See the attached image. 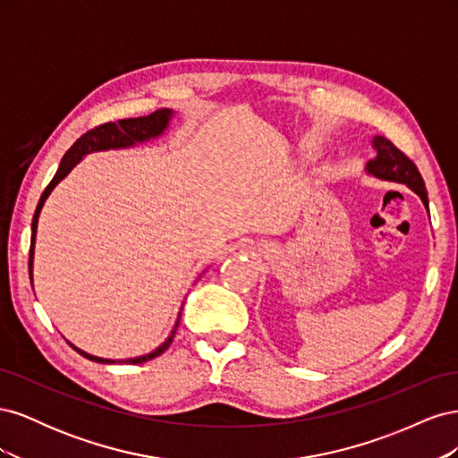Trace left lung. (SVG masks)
Instances as JSON below:
<instances>
[{
    "label": "left lung",
    "instance_id": "obj_1",
    "mask_svg": "<svg viewBox=\"0 0 458 458\" xmlns=\"http://www.w3.org/2000/svg\"><path fill=\"white\" fill-rule=\"evenodd\" d=\"M374 148H377V157L369 160L367 170L369 174L377 175L380 179H387V182H397L409 185L417 195L422 199V202L428 206V192L424 179L414 164L403 150L397 148L390 140H386L382 135H377L372 140Z\"/></svg>",
    "mask_w": 458,
    "mask_h": 458
}]
</instances>
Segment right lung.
Masks as SVG:
<instances>
[{
    "instance_id": "add662e5",
    "label": "right lung",
    "mask_w": 458,
    "mask_h": 458,
    "mask_svg": "<svg viewBox=\"0 0 458 458\" xmlns=\"http://www.w3.org/2000/svg\"><path fill=\"white\" fill-rule=\"evenodd\" d=\"M170 116H172V110H157V113H152L148 116H141V118H126V120H118V122H106V123H101V126H97L89 131H86L84 135L80 137V140L66 150V155L63 157L61 160V165L57 174H55V177L51 179V183L46 187L44 195H41L38 206H36V214L32 217V239H30V259H29V271H30V281H32V258H34V244H36V227H38V217H39V212H41V206H44L46 199L49 197V192L53 191V187L57 185L61 179L71 172L74 165L80 162V158L88 155V152H93V150H106V148H122V147H131L135 145L137 141H145V140H150V137H157L160 135L165 126H168L170 122ZM177 325L179 321L175 323L172 335L168 336V340H165L160 348H157L152 353L148 355H143V357H135V359H128L126 363L130 365H140V363H145V361H150V359H155L158 355H162L165 350H168V345L172 344L174 336H175V330H177ZM72 348L80 353L84 355L86 359H89V361H97V363H114L110 361V359H101V357H93L86 352L78 350L76 345H72Z\"/></svg>"
}]
</instances>
